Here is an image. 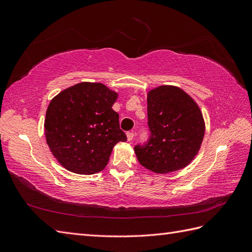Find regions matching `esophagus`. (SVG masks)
<instances>
[{"label": "esophagus", "instance_id": "1", "mask_svg": "<svg viewBox=\"0 0 252 252\" xmlns=\"http://www.w3.org/2000/svg\"><path fill=\"white\" fill-rule=\"evenodd\" d=\"M126 135H127V140L130 142V141H132L133 140V138H134V134H133V132H127L126 133Z\"/></svg>", "mask_w": 252, "mask_h": 252}]
</instances>
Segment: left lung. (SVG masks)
Instances as JSON below:
<instances>
[{
	"label": "left lung",
	"mask_w": 252,
	"mask_h": 252,
	"mask_svg": "<svg viewBox=\"0 0 252 252\" xmlns=\"http://www.w3.org/2000/svg\"><path fill=\"white\" fill-rule=\"evenodd\" d=\"M151 135L134 147L145 168L169 173L184 168L199 152L205 134L203 113L193 98L180 87L162 85L147 94Z\"/></svg>",
	"instance_id": "left-lung-1"
}]
</instances>
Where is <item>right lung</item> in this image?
I'll list each match as a JSON object with an SVG mask.
<instances>
[{
    "label": "right lung",
    "mask_w": 252,
    "mask_h": 252,
    "mask_svg": "<svg viewBox=\"0 0 252 252\" xmlns=\"http://www.w3.org/2000/svg\"><path fill=\"white\" fill-rule=\"evenodd\" d=\"M118 93L102 83L82 82L50 101L44 122L46 142L68 171L94 174L108 164L116 144L127 140L112 109Z\"/></svg>",
    "instance_id": "obj_1"
}]
</instances>
